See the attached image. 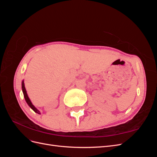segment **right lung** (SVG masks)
<instances>
[{"label":"right lung","instance_id":"1","mask_svg":"<svg viewBox=\"0 0 157 157\" xmlns=\"http://www.w3.org/2000/svg\"><path fill=\"white\" fill-rule=\"evenodd\" d=\"M21 88H22V91H23V96H24L25 99L27 103L28 104V105H29L35 113H36L38 114H40V112L39 110H38V109L34 105H33L31 100H30V99L29 98V97H28L27 92H26V90H25V88L24 81H23V80L22 82H21Z\"/></svg>","mask_w":157,"mask_h":157}]
</instances>
